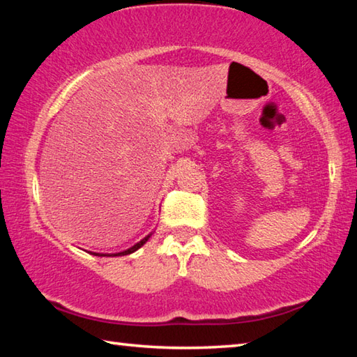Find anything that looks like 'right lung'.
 Listing matches in <instances>:
<instances>
[{
  "mask_svg": "<svg viewBox=\"0 0 357 357\" xmlns=\"http://www.w3.org/2000/svg\"><path fill=\"white\" fill-rule=\"evenodd\" d=\"M153 233L154 231H151L149 234H146V236H144L142 241H138L137 244H134L132 247H129V249H126V250H123V252H116V253H98V252H91V255H96V257H124V255H130V253H134V252H137L138 249H140V247H143L144 244L148 243V239L153 236Z\"/></svg>",
  "mask_w": 357,
  "mask_h": 357,
  "instance_id": "1",
  "label": "right lung"
}]
</instances>
